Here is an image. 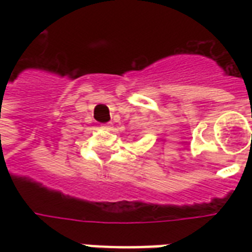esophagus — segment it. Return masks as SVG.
I'll use <instances>...</instances> for the list:
<instances>
[{
  "label": "esophagus",
  "instance_id": "1",
  "mask_svg": "<svg viewBox=\"0 0 252 252\" xmlns=\"http://www.w3.org/2000/svg\"><path fill=\"white\" fill-rule=\"evenodd\" d=\"M110 124H112V123H106V124H104V126H106V128H109Z\"/></svg>",
  "mask_w": 252,
  "mask_h": 252
}]
</instances>
